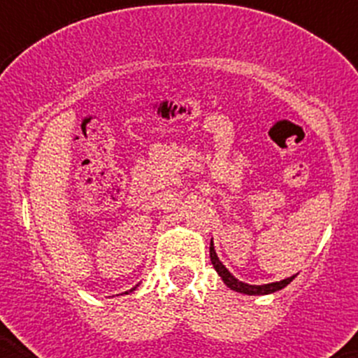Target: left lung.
<instances>
[{
  "label": "left lung",
  "instance_id": "obj_1",
  "mask_svg": "<svg viewBox=\"0 0 358 358\" xmlns=\"http://www.w3.org/2000/svg\"><path fill=\"white\" fill-rule=\"evenodd\" d=\"M210 258H212V264L215 267V271L219 273V277L223 278L224 284L229 286L230 289H236L239 294H249V295H266V294H273V292H277V289H282L284 286H288L294 277L289 278H284L280 282H271V284H264V286H250V284H245V282H239L238 278L234 275H230V271L227 267L219 262L217 255H215V249H213V241L210 243Z\"/></svg>",
  "mask_w": 358,
  "mask_h": 358
}]
</instances>
